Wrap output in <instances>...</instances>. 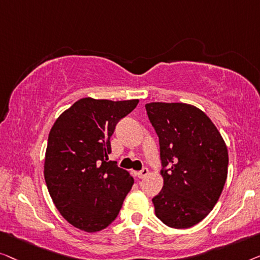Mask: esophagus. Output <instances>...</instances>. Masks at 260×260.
<instances>
[{"label":"esophagus","mask_w":260,"mask_h":260,"mask_svg":"<svg viewBox=\"0 0 260 260\" xmlns=\"http://www.w3.org/2000/svg\"><path fill=\"white\" fill-rule=\"evenodd\" d=\"M148 173H149V171H148V168H142L141 171H139V172H137V174L138 175V178H140V179H144V178H146L148 175Z\"/></svg>","instance_id":"esophagus-1"}]
</instances>
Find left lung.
I'll return each mask as SVG.
<instances>
[{
	"label": "left lung",
	"mask_w": 260,
	"mask_h": 260,
	"mask_svg": "<svg viewBox=\"0 0 260 260\" xmlns=\"http://www.w3.org/2000/svg\"><path fill=\"white\" fill-rule=\"evenodd\" d=\"M159 137L164 187L152 199L155 215L173 229H188L217 204L228 178L229 153L211 119L192 105L145 106Z\"/></svg>",
	"instance_id": "left-lung-1"
}]
</instances>
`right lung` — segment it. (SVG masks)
Listing matches in <instances>:
<instances>
[{"label": "right lung", "instance_id": "obj_1", "mask_svg": "<svg viewBox=\"0 0 260 260\" xmlns=\"http://www.w3.org/2000/svg\"><path fill=\"white\" fill-rule=\"evenodd\" d=\"M138 102L80 99L49 132L46 184L58 212L76 229L93 233L107 228L134 184L128 172L107 160L116 123Z\"/></svg>", "mask_w": 260, "mask_h": 260}]
</instances>
